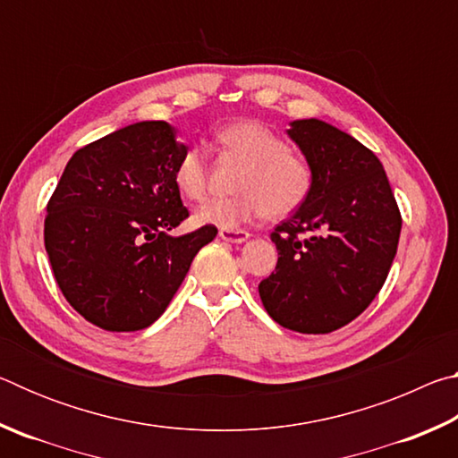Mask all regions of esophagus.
Instances as JSON below:
<instances>
[{
  "instance_id": "esophagus-1",
  "label": "esophagus",
  "mask_w": 458,
  "mask_h": 458,
  "mask_svg": "<svg viewBox=\"0 0 458 458\" xmlns=\"http://www.w3.org/2000/svg\"><path fill=\"white\" fill-rule=\"evenodd\" d=\"M220 238H222V240H226V242H234V244H240V242H244V240L250 238V234H248L246 230L222 228V230H220Z\"/></svg>"
}]
</instances>
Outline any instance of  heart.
Instances as JSON below:
<instances>
[{"label":"heart","mask_w":458,"mask_h":458,"mask_svg":"<svg viewBox=\"0 0 458 458\" xmlns=\"http://www.w3.org/2000/svg\"><path fill=\"white\" fill-rule=\"evenodd\" d=\"M220 149L246 165L236 180L240 193L208 201L196 212V222L220 228H240L265 218H284L299 210L313 191L311 164L293 153L289 143L260 121H236L216 133ZM174 182L183 198L206 199L210 191V164L198 145L185 149L174 167Z\"/></svg>","instance_id":"1"}]
</instances>
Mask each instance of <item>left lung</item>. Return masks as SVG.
<instances>
[{
    "label": "left lung",
    "mask_w": 458,
    "mask_h": 458,
    "mask_svg": "<svg viewBox=\"0 0 458 458\" xmlns=\"http://www.w3.org/2000/svg\"><path fill=\"white\" fill-rule=\"evenodd\" d=\"M289 135L315 183L270 234L278 260L259 293L283 327L331 333L366 311L384 286L402 216L382 164L358 139L319 119L293 121Z\"/></svg>",
    "instance_id": "1"
}]
</instances>
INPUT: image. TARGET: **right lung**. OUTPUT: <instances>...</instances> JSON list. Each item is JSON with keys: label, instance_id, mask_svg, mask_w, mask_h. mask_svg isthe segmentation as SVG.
I'll list each match as a JSON object with an SVG mask.
<instances>
[{"label": "right lung", "instance_id": "add662e5", "mask_svg": "<svg viewBox=\"0 0 458 458\" xmlns=\"http://www.w3.org/2000/svg\"><path fill=\"white\" fill-rule=\"evenodd\" d=\"M188 147L165 121H143L76 151L46 206L44 246L76 313L105 331L157 321L201 246L206 224L182 236L188 218L174 167Z\"/></svg>", "mask_w": 458, "mask_h": 458}]
</instances>
